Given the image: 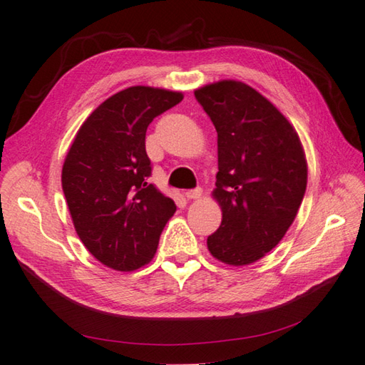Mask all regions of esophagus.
Instances as JSON below:
<instances>
[{
    "instance_id": "34e87169",
    "label": "esophagus",
    "mask_w": 365,
    "mask_h": 365,
    "mask_svg": "<svg viewBox=\"0 0 365 365\" xmlns=\"http://www.w3.org/2000/svg\"><path fill=\"white\" fill-rule=\"evenodd\" d=\"M202 196V190L201 188H195V190H188L185 192V197L187 199H199Z\"/></svg>"
}]
</instances>
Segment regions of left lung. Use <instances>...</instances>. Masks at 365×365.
<instances>
[{
    "label": "left lung",
    "mask_w": 365,
    "mask_h": 365,
    "mask_svg": "<svg viewBox=\"0 0 365 365\" xmlns=\"http://www.w3.org/2000/svg\"><path fill=\"white\" fill-rule=\"evenodd\" d=\"M218 134L213 197L223 212L207 237L231 266L261 259L287 234L307 188V161L294 128L261 93L237 81L195 91Z\"/></svg>",
    "instance_id": "1"
}]
</instances>
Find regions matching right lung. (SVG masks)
I'll return each instance as SVG.
<instances>
[{"label":"right lung","mask_w":365,"mask_h":365,"mask_svg":"<svg viewBox=\"0 0 365 365\" xmlns=\"http://www.w3.org/2000/svg\"><path fill=\"white\" fill-rule=\"evenodd\" d=\"M182 93L130 87L91 112L63 164L61 185L77 235L104 266L130 272L153 258L174 215L170 197L148 183L145 133Z\"/></svg>","instance_id":"add662e5"}]
</instances>
